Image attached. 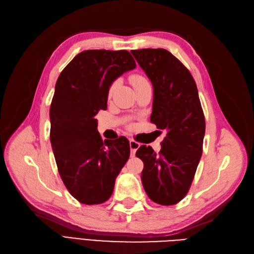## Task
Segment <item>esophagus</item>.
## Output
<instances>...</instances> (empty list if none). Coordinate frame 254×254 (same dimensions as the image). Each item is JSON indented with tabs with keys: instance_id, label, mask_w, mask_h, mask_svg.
Returning a JSON list of instances; mask_svg holds the SVG:
<instances>
[{
	"instance_id": "1",
	"label": "esophagus",
	"mask_w": 254,
	"mask_h": 254,
	"mask_svg": "<svg viewBox=\"0 0 254 254\" xmlns=\"http://www.w3.org/2000/svg\"><path fill=\"white\" fill-rule=\"evenodd\" d=\"M129 145H130V149H131V153H132V156H134L135 151L137 150V148L140 147V143L135 142L134 140H130V141H129Z\"/></svg>"
}]
</instances>
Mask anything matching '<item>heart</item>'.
Wrapping results in <instances>:
<instances>
[{"instance_id": "heart-1", "label": "heart", "mask_w": 254, "mask_h": 254, "mask_svg": "<svg viewBox=\"0 0 254 254\" xmlns=\"http://www.w3.org/2000/svg\"><path fill=\"white\" fill-rule=\"evenodd\" d=\"M130 81H131L132 86H133L134 88L139 87V86H142V84H145V83H148L147 79H146V78L144 77V76L139 75V74L131 75V77H130ZM117 87H118V82H117V81H113V82L110 84V87H109V89H108V96H109V97H111V96L114 94L115 90H117Z\"/></svg>"}]
</instances>
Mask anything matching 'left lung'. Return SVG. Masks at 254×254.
I'll list each match as a JSON object with an SVG mask.
<instances>
[{
    "label": "left lung",
    "instance_id": "8db88e82",
    "mask_svg": "<svg viewBox=\"0 0 254 254\" xmlns=\"http://www.w3.org/2000/svg\"><path fill=\"white\" fill-rule=\"evenodd\" d=\"M131 54L153 87L150 122L166 132L158 155L146 145L135 152L144 163L142 183L153 202L173 205L188 194L202 155L205 121L197 86L181 61L164 49Z\"/></svg>",
    "mask_w": 254,
    "mask_h": 254
}]
</instances>
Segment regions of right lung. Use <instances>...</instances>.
<instances>
[{"label":"right lung","instance_id":"right-lung-1","mask_svg":"<svg viewBox=\"0 0 254 254\" xmlns=\"http://www.w3.org/2000/svg\"><path fill=\"white\" fill-rule=\"evenodd\" d=\"M135 66L128 51L88 50L57 79L50 108L51 144L65 188L83 204L108 200L130 156L125 136L103 142L95 115L107 109L110 84Z\"/></svg>","mask_w":254,"mask_h":254}]
</instances>
